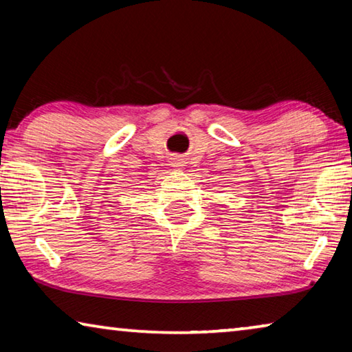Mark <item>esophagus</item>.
<instances>
[{
	"instance_id": "1",
	"label": "esophagus",
	"mask_w": 352,
	"mask_h": 352,
	"mask_svg": "<svg viewBox=\"0 0 352 352\" xmlns=\"http://www.w3.org/2000/svg\"><path fill=\"white\" fill-rule=\"evenodd\" d=\"M170 164L174 166V168H183L184 162H183V160H182L180 157H178V155H174V157L170 158Z\"/></svg>"
}]
</instances>
